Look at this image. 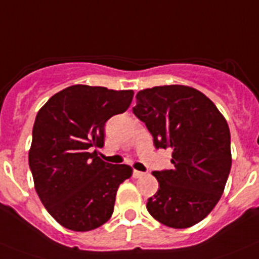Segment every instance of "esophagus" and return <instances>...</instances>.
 <instances>
[{
    "instance_id": "1",
    "label": "esophagus",
    "mask_w": 259,
    "mask_h": 259,
    "mask_svg": "<svg viewBox=\"0 0 259 259\" xmlns=\"http://www.w3.org/2000/svg\"><path fill=\"white\" fill-rule=\"evenodd\" d=\"M143 175H145V173L141 172V170H137V169L133 170V177H134V179H139V177H142Z\"/></svg>"
}]
</instances>
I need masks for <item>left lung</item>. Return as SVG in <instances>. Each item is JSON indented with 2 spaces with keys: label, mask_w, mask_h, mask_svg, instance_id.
I'll return each instance as SVG.
<instances>
[{
  "label": "left lung",
  "mask_w": 259,
  "mask_h": 259,
  "mask_svg": "<svg viewBox=\"0 0 259 259\" xmlns=\"http://www.w3.org/2000/svg\"><path fill=\"white\" fill-rule=\"evenodd\" d=\"M133 113L146 123L156 148H170L172 169L152 172L159 189L147 211L170 228L199 223L217 206L231 165V134L224 116L201 91L183 84L137 94Z\"/></svg>",
  "instance_id": "obj_1"
}]
</instances>
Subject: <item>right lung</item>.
<instances>
[{
  "label": "right lung",
  "mask_w": 259,
  "mask_h": 259,
  "mask_svg": "<svg viewBox=\"0 0 259 259\" xmlns=\"http://www.w3.org/2000/svg\"><path fill=\"white\" fill-rule=\"evenodd\" d=\"M133 95V90L74 84L37 112L28 163L40 201L65 228L87 232L111 219L117 189L133 169L105 163L92 150L103 147L105 122L126 111Z\"/></svg>",
  "instance_id": "add662e5"
}]
</instances>
